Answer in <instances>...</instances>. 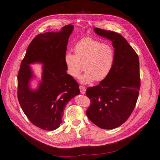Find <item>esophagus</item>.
I'll return each instance as SVG.
<instances>
[{
    "label": "esophagus",
    "instance_id": "34e87169",
    "mask_svg": "<svg viewBox=\"0 0 160 160\" xmlns=\"http://www.w3.org/2000/svg\"><path fill=\"white\" fill-rule=\"evenodd\" d=\"M79 88H80V92H81V94H84L85 93L86 88H85V87L80 85V86L79 87Z\"/></svg>",
    "mask_w": 160,
    "mask_h": 160
}]
</instances>
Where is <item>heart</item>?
<instances>
[{
  "mask_svg": "<svg viewBox=\"0 0 160 160\" xmlns=\"http://www.w3.org/2000/svg\"><path fill=\"white\" fill-rule=\"evenodd\" d=\"M74 52L75 54L68 52L64 56L66 71L72 77L78 78L83 65L85 72L80 77L82 83L103 81L112 70L115 50L111 44L85 37L75 44Z\"/></svg>",
  "mask_w": 160,
  "mask_h": 160,
  "instance_id": "obj_1",
  "label": "heart"
}]
</instances>
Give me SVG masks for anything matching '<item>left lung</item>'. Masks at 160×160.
Returning a JSON list of instances; mask_svg holds the SVG:
<instances>
[{
    "mask_svg": "<svg viewBox=\"0 0 160 160\" xmlns=\"http://www.w3.org/2000/svg\"><path fill=\"white\" fill-rule=\"evenodd\" d=\"M95 32L112 41L115 61L108 77L97 86L88 87L90 100L88 118L101 128L112 129L125 123L138 101L141 87L138 55L118 33L95 28Z\"/></svg>",
    "mask_w": 160,
    "mask_h": 160,
    "instance_id": "obj_1",
    "label": "left lung"
}]
</instances>
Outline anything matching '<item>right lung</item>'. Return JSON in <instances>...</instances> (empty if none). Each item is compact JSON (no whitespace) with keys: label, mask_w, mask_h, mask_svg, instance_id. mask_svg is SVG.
Returning a JSON list of instances; mask_svg holds the SVG:
<instances>
[{"label":"right lung","mask_w":160,"mask_h":160,"mask_svg":"<svg viewBox=\"0 0 160 160\" xmlns=\"http://www.w3.org/2000/svg\"><path fill=\"white\" fill-rule=\"evenodd\" d=\"M73 26L68 25L60 32L37 35L27 48L18 74V99L29 120L45 130H54L62 123L63 109L80 94L79 85L66 73L64 62L68 38ZM43 64L42 78L37 90L29 88L33 77L30 63Z\"/></svg>","instance_id":"obj_1"}]
</instances>
